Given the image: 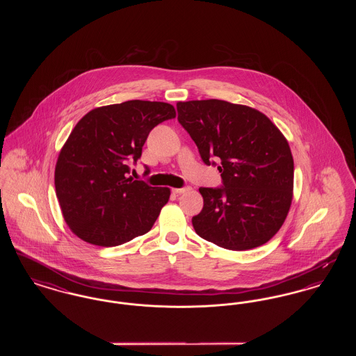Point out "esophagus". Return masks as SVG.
Listing matches in <instances>:
<instances>
[{
  "instance_id": "obj_1",
  "label": "esophagus",
  "mask_w": 356,
  "mask_h": 356,
  "mask_svg": "<svg viewBox=\"0 0 356 356\" xmlns=\"http://www.w3.org/2000/svg\"><path fill=\"white\" fill-rule=\"evenodd\" d=\"M189 188H173L172 189V192L173 193H176V195H181V193H184V192H186Z\"/></svg>"
}]
</instances>
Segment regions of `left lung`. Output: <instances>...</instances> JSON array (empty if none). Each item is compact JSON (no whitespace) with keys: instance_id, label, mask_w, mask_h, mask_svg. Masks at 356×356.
Returning <instances> with one entry per match:
<instances>
[{"instance_id":"8db88e82","label":"left lung","mask_w":356,"mask_h":356,"mask_svg":"<svg viewBox=\"0 0 356 356\" xmlns=\"http://www.w3.org/2000/svg\"><path fill=\"white\" fill-rule=\"evenodd\" d=\"M179 122L207 165L219 157L222 188H200L196 234L231 251L252 250L276 235L293 197L287 138L260 111L224 100L176 104Z\"/></svg>"}]
</instances>
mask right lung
I'll return each mask as SVG.
<instances>
[{
    "instance_id": "obj_1",
    "label": "right lung",
    "mask_w": 356,
    "mask_h": 356,
    "mask_svg": "<svg viewBox=\"0 0 356 356\" xmlns=\"http://www.w3.org/2000/svg\"><path fill=\"white\" fill-rule=\"evenodd\" d=\"M175 118L167 102L131 100L95 108L76 124L54 170L60 208L76 236L115 247L152 228L170 189L128 177V163L140 159L157 124Z\"/></svg>"
}]
</instances>
